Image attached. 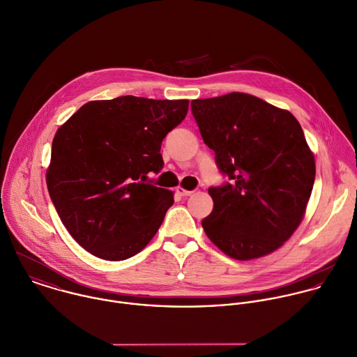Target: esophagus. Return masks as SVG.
Segmentation results:
<instances>
[{
  "label": "esophagus",
  "instance_id": "esophagus-1",
  "mask_svg": "<svg viewBox=\"0 0 357 357\" xmlns=\"http://www.w3.org/2000/svg\"><path fill=\"white\" fill-rule=\"evenodd\" d=\"M176 192H178V195H179V196H182V197L190 196V195L193 193L192 190H186V189H183V188H178V189H176Z\"/></svg>",
  "mask_w": 357,
  "mask_h": 357
}]
</instances>
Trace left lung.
Wrapping results in <instances>:
<instances>
[{"mask_svg":"<svg viewBox=\"0 0 357 357\" xmlns=\"http://www.w3.org/2000/svg\"><path fill=\"white\" fill-rule=\"evenodd\" d=\"M192 114L228 182L208 188L206 235L225 255L250 260L277 250L299 227L316 164L288 111L245 93L193 100Z\"/></svg>","mask_w":357,"mask_h":357,"instance_id":"left-lung-1","label":"left lung"}]
</instances>
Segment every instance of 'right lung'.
Listing matches in <instances>:
<instances>
[{"label": "right lung", "mask_w": 357, "mask_h": 357, "mask_svg": "<svg viewBox=\"0 0 357 357\" xmlns=\"http://www.w3.org/2000/svg\"><path fill=\"white\" fill-rule=\"evenodd\" d=\"M188 100L122 96L82 105L55 133L47 188L72 238L93 256L126 260L146 248L174 204L147 181Z\"/></svg>", "instance_id": "add662e5"}]
</instances>
